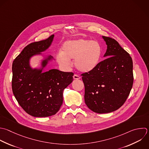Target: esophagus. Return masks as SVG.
Segmentation results:
<instances>
[{
	"label": "esophagus",
	"instance_id": "1",
	"mask_svg": "<svg viewBox=\"0 0 149 149\" xmlns=\"http://www.w3.org/2000/svg\"><path fill=\"white\" fill-rule=\"evenodd\" d=\"M80 79V77L78 75H77V74H74L73 75V79L74 80H79Z\"/></svg>",
	"mask_w": 149,
	"mask_h": 149
}]
</instances>
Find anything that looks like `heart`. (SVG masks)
Here are the masks:
<instances>
[{
	"label": "heart",
	"mask_w": 149,
	"mask_h": 149,
	"mask_svg": "<svg viewBox=\"0 0 149 149\" xmlns=\"http://www.w3.org/2000/svg\"><path fill=\"white\" fill-rule=\"evenodd\" d=\"M101 55L102 48L98 41L80 38L64 42L56 60L61 65L68 68L71 59H74V65L79 71L89 73L97 67Z\"/></svg>",
	"instance_id": "heart-1"
}]
</instances>
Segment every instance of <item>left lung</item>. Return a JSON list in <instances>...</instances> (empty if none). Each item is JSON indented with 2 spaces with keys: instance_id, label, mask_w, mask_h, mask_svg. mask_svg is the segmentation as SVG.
Here are the masks:
<instances>
[{
  "instance_id": "8db88e82",
  "label": "left lung",
  "mask_w": 149,
  "mask_h": 149,
  "mask_svg": "<svg viewBox=\"0 0 149 149\" xmlns=\"http://www.w3.org/2000/svg\"><path fill=\"white\" fill-rule=\"evenodd\" d=\"M107 45L105 60L92 72L81 74L84 101L92 111L106 113L119 109L125 102L133 82V62L119 43L102 36Z\"/></svg>"
}]
</instances>
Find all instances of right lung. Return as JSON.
<instances>
[{"label": "right lung", "mask_w": 149, "mask_h": 149, "mask_svg": "<svg viewBox=\"0 0 149 149\" xmlns=\"http://www.w3.org/2000/svg\"><path fill=\"white\" fill-rule=\"evenodd\" d=\"M54 38L35 42L26 46L12 65V90L17 102L29 115L38 118L55 115L63 103V91L72 81L73 73L52 69L44 72L54 58L42 52L51 45ZM42 56L40 66L33 68L31 60Z\"/></svg>", "instance_id": "1"}]
</instances>
